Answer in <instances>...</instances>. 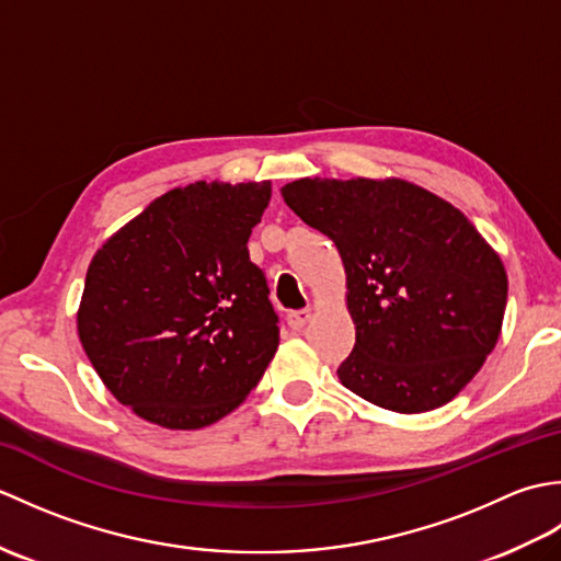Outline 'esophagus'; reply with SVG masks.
Returning <instances> with one entry per match:
<instances>
[{"label": "esophagus", "mask_w": 561, "mask_h": 561, "mask_svg": "<svg viewBox=\"0 0 561 561\" xmlns=\"http://www.w3.org/2000/svg\"><path fill=\"white\" fill-rule=\"evenodd\" d=\"M311 318H313V313L306 308V311H294V313H289V316H287V323H289L291 330H304V328L308 325V320H311Z\"/></svg>", "instance_id": "obj_1"}]
</instances>
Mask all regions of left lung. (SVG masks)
Masks as SVG:
<instances>
[{"label": "left lung", "instance_id": "1", "mask_svg": "<svg viewBox=\"0 0 561 561\" xmlns=\"http://www.w3.org/2000/svg\"><path fill=\"white\" fill-rule=\"evenodd\" d=\"M282 197L340 250L356 330L342 386L400 414L456 398L496 347L508 296L470 219L402 178H301Z\"/></svg>", "mask_w": 561, "mask_h": 561}]
</instances>
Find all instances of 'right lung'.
Masks as SVG:
<instances>
[{
	"mask_svg": "<svg viewBox=\"0 0 561 561\" xmlns=\"http://www.w3.org/2000/svg\"><path fill=\"white\" fill-rule=\"evenodd\" d=\"M272 183L173 187L91 257L77 332L91 366L139 420L193 432L233 412L279 344L248 238Z\"/></svg>",
	"mask_w": 561,
	"mask_h": 561,
	"instance_id": "add662e5",
	"label": "right lung"
}]
</instances>
